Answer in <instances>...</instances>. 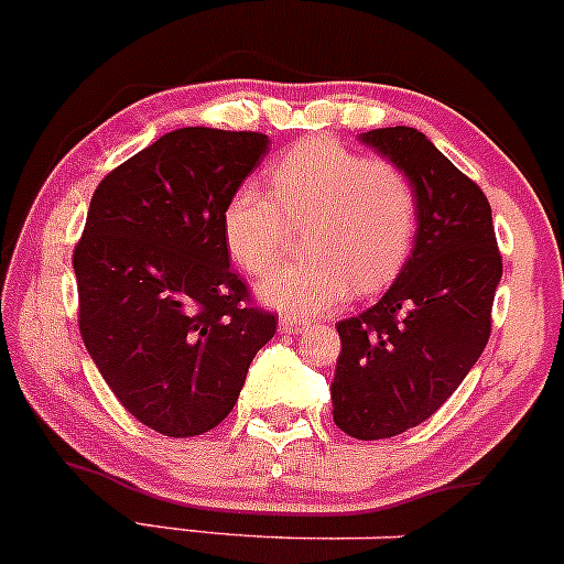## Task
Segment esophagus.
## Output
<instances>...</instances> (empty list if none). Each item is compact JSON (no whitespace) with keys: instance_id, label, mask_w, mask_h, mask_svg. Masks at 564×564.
Wrapping results in <instances>:
<instances>
[{"instance_id":"1","label":"esophagus","mask_w":564,"mask_h":564,"mask_svg":"<svg viewBox=\"0 0 564 564\" xmlns=\"http://www.w3.org/2000/svg\"><path fill=\"white\" fill-rule=\"evenodd\" d=\"M304 328H306V323H301L299 317H282L280 319V330L290 333V336H295V333H301Z\"/></svg>"}]
</instances>
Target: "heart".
Wrapping results in <instances>:
<instances>
[{
  "instance_id": "heart-1",
  "label": "heart",
  "mask_w": 564,
  "mask_h": 564,
  "mask_svg": "<svg viewBox=\"0 0 564 564\" xmlns=\"http://www.w3.org/2000/svg\"><path fill=\"white\" fill-rule=\"evenodd\" d=\"M271 196L252 185L231 193L223 239L247 274L280 263L293 228H306L308 258L260 282L265 304L317 314L352 295H373L401 274L420 223L414 183L398 163L366 159L336 139H304L271 166Z\"/></svg>"
}]
</instances>
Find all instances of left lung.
<instances>
[{"mask_svg": "<svg viewBox=\"0 0 564 564\" xmlns=\"http://www.w3.org/2000/svg\"><path fill=\"white\" fill-rule=\"evenodd\" d=\"M362 142L409 174L420 202L398 280L379 304L336 325L333 422L379 441L430 420L476 366L492 333L502 258L484 191L422 131L373 129Z\"/></svg>", "mask_w": 564, "mask_h": 564, "instance_id": "8db88e82", "label": "left lung"}]
</instances>
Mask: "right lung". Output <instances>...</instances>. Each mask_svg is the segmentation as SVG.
Segmentation results:
<instances>
[{
    "mask_svg": "<svg viewBox=\"0 0 564 564\" xmlns=\"http://www.w3.org/2000/svg\"><path fill=\"white\" fill-rule=\"evenodd\" d=\"M269 153L258 131H169L112 169L72 256L80 336L123 409L172 438L231 414L276 314L228 265L223 209Z\"/></svg>",
    "mask_w": 564,
    "mask_h": 564,
    "instance_id": "obj_1",
    "label": "right lung"
}]
</instances>
